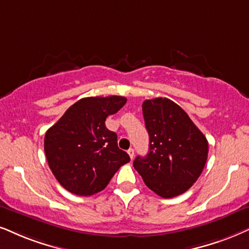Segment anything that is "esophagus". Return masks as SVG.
I'll return each mask as SVG.
<instances>
[{"label": "esophagus", "instance_id": "34e87169", "mask_svg": "<svg viewBox=\"0 0 249 249\" xmlns=\"http://www.w3.org/2000/svg\"><path fill=\"white\" fill-rule=\"evenodd\" d=\"M127 154L130 155L131 160H133V157H134V149H133V148H130V149L127 150Z\"/></svg>", "mask_w": 249, "mask_h": 249}]
</instances>
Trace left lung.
Returning <instances> with one entry per match:
<instances>
[{
  "label": "left lung",
  "instance_id": "8db88e82",
  "mask_svg": "<svg viewBox=\"0 0 249 249\" xmlns=\"http://www.w3.org/2000/svg\"><path fill=\"white\" fill-rule=\"evenodd\" d=\"M149 150L133 166L148 188L170 199L185 193L200 177L208 159V141L186 112L171 100L142 103Z\"/></svg>",
  "mask_w": 249,
  "mask_h": 249
}]
</instances>
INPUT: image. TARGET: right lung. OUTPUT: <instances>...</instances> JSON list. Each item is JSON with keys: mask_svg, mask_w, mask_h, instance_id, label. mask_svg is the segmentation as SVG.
<instances>
[{"mask_svg": "<svg viewBox=\"0 0 249 249\" xmlns=\"http://www.w3.org/2000/svg\"><path fill=\"white\" fill-rule=\"evenodd\" d=\"M126 103L124 96L84 97L72 105L45 135L49 168L65 190L88 196L105 190L122 165L130 162L106 119Z\"/></svg>", "mask_w": 249, "mask_h": 249, "instance_id": "right-lung-1", "label": "right lung"}]
</instances>
